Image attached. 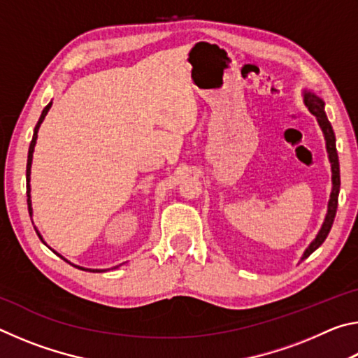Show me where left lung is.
<instances>
[{
  "label": "left lung",
  "mask_w": 358,
  "mask_h": 358,
  "mask_svg": "<svg viewBox=\"0 0 358 358\" xmlns=\"http://www.w3.org/2000/svg\"><path fill=\"white\" fill-rule=\"evenodd\" d=\"M303 102H305L308 110H310L314 117H316L320 129H322V134L325 138V148H327V153H329V161L331 166V192H330L329 205H327V215H325V220L322 222V227L319 229L316 238H314L310 243V246L306 248L300 260H305L306 257H310L311 254L324 243L327 235H329L331 224H333V221H335V215H336V208H338L339 185H341V180H339V161H338V153H336V138H335V132H333L330 121L325 115V102L322 98H320V96L314 93L313 90H308V88L303 90Z\"/></svg>",
  "instance_id": "left-lung-1"
}]
</instances>
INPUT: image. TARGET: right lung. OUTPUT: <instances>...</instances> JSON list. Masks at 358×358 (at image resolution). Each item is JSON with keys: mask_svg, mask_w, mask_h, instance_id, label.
Here are the masks:
<instances>
[{"mask_svg": "<svg viewBox=\"0 0 358 358\" xmlns=\"http://www.w3.org/2000/svg\"><path fill=\"white\" fill-rule=\"evenodd\" d=\"M50 107H52V102H48V104L45 106V108L44 110H42V113H41V118H39V121H38V124H36V128H34V132H33V141H31V143H29V150H28V161H27V197H28V211H29V216L33 217V207H31V185H29V180H31V164H33V153H34V147H36V141H38V132H39V128H41V124H42V121H44V118H45V115L48 113V110H50ZM36 229V227H34ZM36 232H38V235H39V238L44 241V238H42V235L39 234V230L36 229ZM45 243V241H44ZM53 251V250H52ZM55 254H58L57 251H53ZM59 257H62L63 260H66V262L68 264H71L68 259H64L62 254H58ZM71 265H74V264H71ZM76 268H80V270H85V271H93V273H101V271H107V270H110V268H85V266H80V265H74ZM120 265H117V266H113V268H118Z\"/></svg>", "mask_w": 358, "mask_h": 358, "instance_id": "add662e5", "label": "right lung"}]
</instances>
